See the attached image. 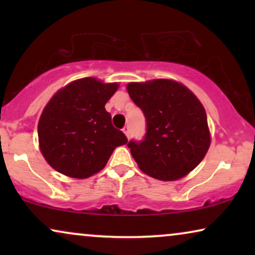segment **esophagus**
<instances>
[{
	"label": "esophagus",
	"mask_w": 255,
	"mask_h": 255,
	"mask_svg": "<svg viewBox=\"0 0 255 255\" xmlns=\"http://www.w3.org/2000/svg\"><path fill=\"white\" fill-rule=\"evenodd\" d=\"M123 132L125 133V135H127L128 139L130 138V128H128V127H124L123 128Z\"/></svg>",
	"instance_id": "34e87169"
}]
</instances>
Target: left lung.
<instances>
[{"label":"left lung","mask_w":255,"mask_h":255,"mask_svg":"<svg viewBox=\"0 0 255 255\" xmlns=\"http://www.w3.org/2000/svg\"><path fill=\"white\" fill-rule=\"evenodd\" d=\"M131 100L144 113L146 134L128 147L147 175L174 181L196 168L210 146L207 114L182 83L158 79L128 85Z\"/></svg>","instance_id":"left-lung-1"}]
</instances>
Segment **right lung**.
Wrapping results in <instances>:
<instances>
[{
    "instance_id": "right-lung-1",
    "label": "right lung",
    "mask_w": 255,
    "mask_h": 255,
    "mask_svg": "<svg viewBox=\"0 0 255 255\" xmlns=\"http://www.w3.org/2000/svg\"><path fill=\"white\" fill-rule=\"evenodd\" d=\"M117 89L116 82L83 78L52 97L38 123L40 152L52 168L87 179L104 168L117 146L127 144L104 108Z\"/></svg>"
}]
</instances>
